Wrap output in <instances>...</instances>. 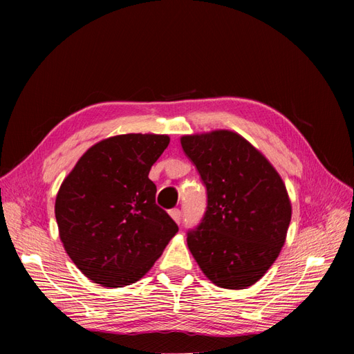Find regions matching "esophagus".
<instances>
[{
	"instance_id": "1",
	"label": "esophagus",
	"mask_w": 354,
	"mask_h": 354,
	"mask_svg": "<svg viewBox=\"0 0 354 354\" xmlns=\"http://www.w3.org/2000/svg\"><path fill=\"white\" fill-rule=\"evenodd\" d=\"M169 216L173 217V220H174L176 223H180V221H181V211H180L178 208L169 209Z\"/></svg>"
}]
</instances>
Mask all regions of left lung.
Here are the masks:
<instances>
[{
  "label": "left lung",
  "instance_id": "obj_1",
  "mask_svg": "<svg viewBox=\"0 0 354 354\" xmlns=\"http://www.w3.org/2000/svg\"><path fill=\"white\" fill-rule=\"evenodd\" d=\"M181 147L207 189L203 217L187 232L192 255L217 286H251L277 259L291 221L281 176L232 131L185 136Z\"/></svg>",
  "mask_w": 354,
  "mask_h": 354
}]
</instances>
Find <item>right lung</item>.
Masks as SVG:
<instances>
[{
	"label": "right lung",
	"instance_id": "add662e5",
	"mask_svg": "<svg viewBox=\"0 0 354 354\" xmlns=\"http://www.w3.org/2000/svg\"><path fill=\"white\" fill-rule=\"evenodd\" d=\"M168 136L122 134L94 145L63 181L56 220L78 269L103 286L121 288L145 276L178 232L156 205L149 171Z\"/></svg>",
	"mask_w": 354,
	"mask_h": 354
}]
</instances>
